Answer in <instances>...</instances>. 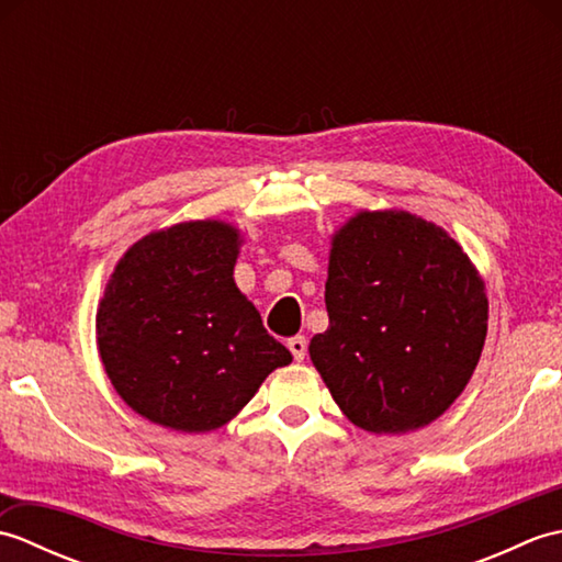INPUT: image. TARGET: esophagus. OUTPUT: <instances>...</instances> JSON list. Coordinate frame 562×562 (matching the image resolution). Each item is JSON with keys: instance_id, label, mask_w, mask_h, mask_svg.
I'll list each match as a JSON object with an SVG mask.
<instances>
[{"instance_id": "34e87169", "label": "esophagus", "mask_w": 562, "mask_h": 562, "mask_svg": "<svg viewBox=\"0 0 562 562\" xmlns=\"http://www.w3.org/2000/svg\"><path fill=\"white\" fill-rule=\"evenodd\" d=\"M288 348H290V352H292L294 360H296V362H302L304 357H306V348H308V342H306V338H304V336H296V338H290Z\"/></svg>"}]
</instances>
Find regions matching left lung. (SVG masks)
Segmentation results:
<instances>
[{
    "instance_id": "8db88e82",
    "label": "left lung",
    "mask_w": 562,
    "mask_h": 562,
    "mask_svg": "<svg viewBox=\"0 0 562 562\" xmlns=\"http://www.w3.org/2000/svg\"><path fill=\"white\" fill-rule=\"evenodd\" d=\"M328 330L308 345L333 401L357 427L401 435L445 413L469 384L487 333L479 270L437 224L357 212L333 236Z\"/></svg>"
}]
</instances>
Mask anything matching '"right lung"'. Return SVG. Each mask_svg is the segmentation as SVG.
<instances>
[{"label":"right lung","instance_id":"1","mask_svg":"<svg viewBox=\"0 0 562 562\" xmlns=\"http://www.w3.org/2000/svg\"><path fill=\"white\" fill-rule=\"evenodd\" d=\"M226 222L151 232L117 262L97 314L101 362L121 398L178 432H210L256 396L290 350L238 292Z\"/></svg>","mask_w":562,"mask_h":562}]
</instances>
